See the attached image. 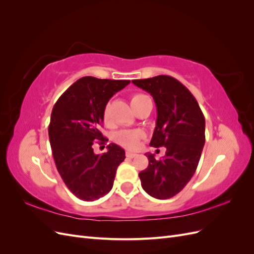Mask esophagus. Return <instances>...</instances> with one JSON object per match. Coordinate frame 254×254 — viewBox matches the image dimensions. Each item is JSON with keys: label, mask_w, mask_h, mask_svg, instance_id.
Returning <instances> with one entry per match:
<instances>
[{"label": "esophagus", "mask_w": 254, "mask_h": 254, "mask_svg": "<svg viewBox=\"0 0 254 254\" xmlns=\"http://www.w3.org/2000/svg\"><path fill=\"white\" fill-rule=\"evenodd\" d=\"M126 157H127V158H129V159H132V158L136 157V153H133V152L127 151V152H126Z\"/></svg>", "instance_id": "esophagus-1"}]
</instances>
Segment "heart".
Masks as SVG:
<instances>
[{
	"instance_id": "obj_1",
	"label": "heart",
	"mask_w": 254,
	"mask_h": 254,
	"mask_svg": "<svg viewBox=\"0 0 254 254\" xmlns=\"http://www.w3.org/2000/svg\"><path fill=\"white\" fill-rule=\"evenodd\" d=\"M150 101L148 96H146L145 94L142 93H134L130 97V103H131L132 108L136 112L137 109L141 108V107L146 103ZM103 119L105 122H108L110 119V104H107L104 108L103 112ZM145 135L144 131L140 129H124L121 130V131L117 132L115 134L114 139L120 145H122L123 147H125L127 149H134L137 147L139 145V142L141 139H143Z\"/></svg>"
}]
</instances>
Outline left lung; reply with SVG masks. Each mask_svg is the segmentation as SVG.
Here are the masks:
<instances>
[{"instance_id": "obj_1", "label": "left lung", "mask_w": 254, "mask_h": 254, "mask_svg": "<svg viewBox=\"0 0 254 254\" xmlns=\"http://www.w3.org/2000/svg\"><path fill=\"white\" fill-rule=\"evenodd\" d=\"M152 95L157 106V125L150 146L166 148L163 159L147 153L148 166L139 174L143 190L153 198L177 195L195 174L205 142V121L196 98L172 76L133 79Z\"/></svg>"}]
</instances>
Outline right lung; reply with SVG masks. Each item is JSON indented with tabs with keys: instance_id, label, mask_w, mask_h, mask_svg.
<instances>
[{
	"instance_id": "1",
	"label": "right lung",
	"mask_w": 254,
	"mask_h": 254,
	"mask_svg": "<svg viewBox=\"0 0 254 254\" xmlns=\"http://www.w3.org/2000/svg\"><path fill=\"white\" fill-rule=\"evenodd\" d=\"M130 80L99 79L86 76L61 95L52 110L49 137L54 161L66 188L83 201H94L111 190L125 150L111 143L103 155L93 143L108 141L99 131L109 99Z\"/></svg>"
}]
</instances>
